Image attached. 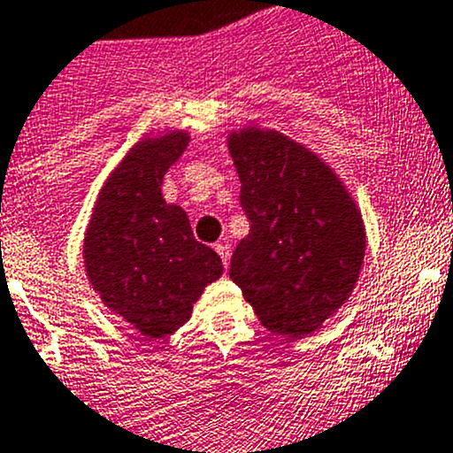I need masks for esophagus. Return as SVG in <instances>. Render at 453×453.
I'll list each match as a JSON object with an SVG mask.
<instances>
[{"instance_id":"34e87169","label":"esophagus","mask_w":453,"mask_h":453,"mask_svg":"<svg viewBox=\"0 0 453 453\" xmlns=\"http://www.w3.org/2000/svg\"><path fill=\"white\" fill-rule=\"evenodd\" d=\"M214 250H217V254L221 256V260H223V267L227 269V265H230V254H232V250H230V245H223V243H217L214 245Z\"/></svg>"}]
</instances>
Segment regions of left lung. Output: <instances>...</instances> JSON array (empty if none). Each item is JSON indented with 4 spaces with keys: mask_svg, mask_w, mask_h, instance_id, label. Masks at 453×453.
Returning <instances> with one entry per match:
<instances>
[{
    "mask_svg": "<svg viewBox=\"0 0 453 453\" xmlns=\"http://www.w3.org/2000/svg\"><path fill=\"white\" fill-rule=\"evenodd\" d=\"M227 149L250 221L230 278L265 328L307 337L357 282L366 252L362 214L318 155L278 131H234Z\"/></svg>",
    "mask_w": 453,
    "mask_h": 453,
    "instance_id": "8db88e82",
    "label": "left lung"
}]
</instances>
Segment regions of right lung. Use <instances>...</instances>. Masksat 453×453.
Segmentation results:
<instances>
[{
	"mask_svg": "<svg viewBox=\"0 0 453 453\" xmlns=\"http://www.w3.org/2000/svg\"><path fill=\"white\" fill-rule=\"evenodd\" d=\"M186 146L184 131L138 142L104 181L85 234L91 287L150 340L184 326L223 273L217 252L193 236L188 214L162 197L164 175Z\"/></svg>",
	"mask_w": 453,
	"mask_h": 453,
	"instance_id": "add662e5",
	"label": "right lung"
}]
</instances>
